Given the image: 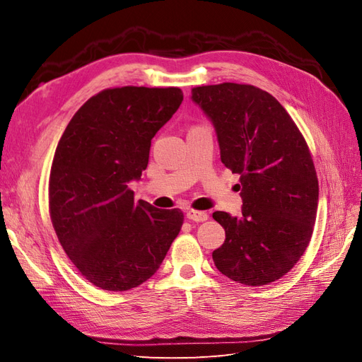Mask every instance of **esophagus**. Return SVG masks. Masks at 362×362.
Returning <instances> with one entry per match:
<instances>
[{
    "instance_id": "esophagus-1",
    "label": "esophagus",
    "mask_w": 362,
    "mask_h": 362,
    "mask_svg": "<svg viewBox=\"0 0 362 362\" xmlns=\"http://www.w3.org/2000/svg\"><path fill=\"white\" fill-rule=\"evenodd\" d=\"M187 218H190V221H193V222H204V221H206L208 218V214L205 213V211H198V210H187Z\"/></svg>"
}]
</instances>
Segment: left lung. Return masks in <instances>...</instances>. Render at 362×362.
I'll use <instances>...</instances> for the list:
<instances>
[{
	"label": "left lung",
	"mask_w": 362,
	"mask_h": 362,
	"mask_svg": "<svg viewBox=\"0 0 362 362\" xmlns=\"http://www.w3.org/2000/svg\"><path fill=\"white\" fill-rule=\"evenodd\" d=\"M192 100L213 120L243 199L242 218L213 213L226 235L214 264L235 282L267 286L294 267L313 235L319 180L310 148L286 108L259 87L199 86Z\"/></svg>",
	"instance_id": "left-lung-1"
}]
</instances>
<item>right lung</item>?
Returning <instances> with one entry per match:
<instances>
[{
  "label": "right lung",
  "mask_w": 362,
  "mask_h": 362,
  "mask_svg": "<svg viewBox=\"0 0 362 362\" xmlns=\"http://www.w3.org/2000/svg\"><path fill=\"white\" fill-rule=\"evenodd\" d=\"M181 103L180 87L104 89L80 107L59 141L48 184L51 222L76 270L103 290L144 284L180 234V208L134 202L128 182L146 169L152 137Z\"/></svg>",
  "instance_id": "obj_1"
}]
</instances>
